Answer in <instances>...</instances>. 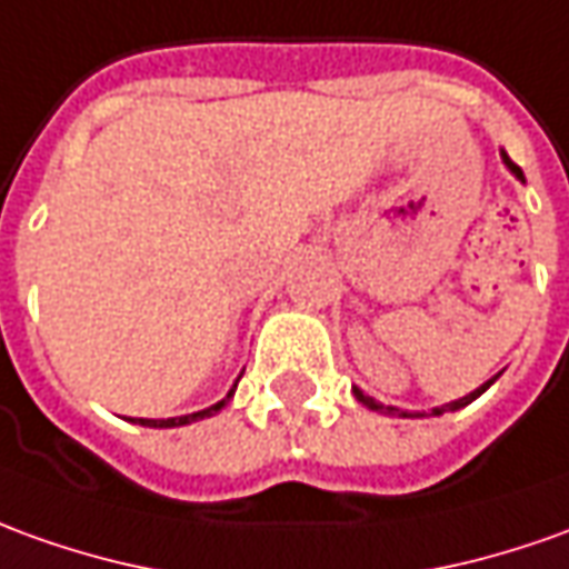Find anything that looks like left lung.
Masks as SVG:
<instances>
[{"instance_id": "8db88e82", "label": "left lung", "mask_w": 569, "mask_h": 569, "mask_svg": "<svg viewBox=\"0 0 569 569\" xmlns=\"http://www.w3.org/2000/svg\"><path fill=\"white\" fill-rule=\"evenodd\" d=\"M501 160H505V167H508V170L515 172L517 179H520V182H523V170H520V167H517L515 160L508 158V154H505V151H501ZM496 378H499V375H496ZM496 378H492V381L483 383V387H477V390H473V393H468V397H461V399H456V402H446V406H440V409H433V415H442V411L465 409V406H468V402H473V399L480 397V393H487L489 387H492V383H496ZM352 393H356V399H359V402H362V406H368V409L383 411V415H406V411H399L397 406H381V402H375V399L366 397V393H362V390H359V387H352Z\"/></svg>"}]
</instances>
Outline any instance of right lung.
Returning <instances> with one entry per match:
<instances>
[{
  "instance_id": "obj_1",
  "label": "right lung",
  "mask_w": 569,
  "mask_h": 569,
  "mask_svg": "<svg viewBox=\"0 0 569 569\" xmlns=\"http://www.w3.org/2000/svg\"><path fill=\"white\" fill-rule=\"evenodd\" d=\"M238 387V383H234ZM234 387L229 390V397L226 399H219L217 406H210V409H203V411H191V415H179V418H160V421H154V418H136V425H142V427H182V425H191V421H198V418H210V415H217L229 399H232L234 393Z\"/></svg>"
}]
</instances>
